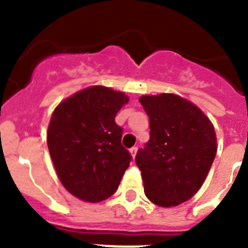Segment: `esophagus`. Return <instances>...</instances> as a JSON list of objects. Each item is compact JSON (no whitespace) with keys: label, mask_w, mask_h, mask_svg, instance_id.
<instances>
[{"label":"esophagus","mask_w":248,"mask_h":248,"mask_svg":"<svg viewBox=\"0 0 248 248\" xmlns=\"http://www.w3.org/2000/svg\"><path fill=\"white\" fill-rule=\"evenodd\" d=\"M137 151H138V146H133V148L130 149V154H131V156L135 157V155H137Z\"/></svg>","instance_id":"34e87169"}]
</instances>
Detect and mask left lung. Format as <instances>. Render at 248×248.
Masks as SVG:
<instances>
[{
	"label": "left lung",
	"instance_id": "obj_1",
	"mask_svg": "<svg viewBox=\"0 0 248 248\" xmlns=\"http://www.w3.org/2000/svg\"><path fill=\"white\" fill-rule=\"evenodd\" d=\"M150 139L135 156L146 198L161 207L191 199L216 156V133L195 104L175 94L143 95Z\"/></svg>",
	"mask_w": 248,
	"mask_h": 248
}]
</instances>
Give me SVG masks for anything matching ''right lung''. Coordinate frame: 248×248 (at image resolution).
I'll use <instances>...</instances> for the list:
<instances>
[{"instance_id": "add662e5", "label": "right lung", "mask_w": 248, "mask_h": 248, "mask_svg": "<svg viewBox=\"0 0 248 248\" xmlns=\"http://www.w3.org/2000/svg\"><path fill=\"white\" fill-rule=\"evenodd\" d=\"M128 102L122 92L94 85L54 109L48 149L59 180L76 198L99 202L118 190L131 155L122 145L115 115Z\"/></svg>"}]
</instances>
